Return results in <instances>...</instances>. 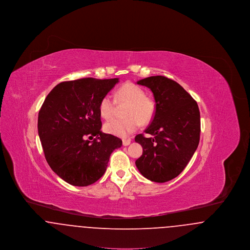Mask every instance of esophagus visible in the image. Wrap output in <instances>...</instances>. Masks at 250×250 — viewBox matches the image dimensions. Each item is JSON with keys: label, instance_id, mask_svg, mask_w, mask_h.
<instances>
[{"label": "esophagus", "instance_id": "1", "mask_svg": "<svg viewBox=\"0 0 250 250\" xmlns=\"http://www.w3.org/2000/svg\"><path fill=\"white\" fill-rule=\"evenodd\" d=\"M131 141L129 139H125V140H123V145L124 146H128L129 144H130Z\"/></svg>", "mask_w": 250, "mask_h": 250}]
</instances>
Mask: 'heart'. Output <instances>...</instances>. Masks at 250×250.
Wrapping results in <instances>:
<instances>
[{
  "mask_svg": "<svg viewBox=\"0 0 250 250\" xmlns=\"http://www.w3.org/2000/svg\"><path fill=\"white\" fill-rule=\"evenodd\" d=\"M114 97L105 95L99 101L98 109L104 119H110L116 111L117 103L127 105L125 110V119H113L104 125V130L108 134L125 138L135 132L140 126L141 122L146 124L150 122L155 113L154 101L145 96L143 88L137 84L125 83L116 90Z\"/></svg>",
  "mask_w": 250,
  "mask_h": 250,
  "instance_id": "1",
  "label": "heart"
}]
</instances>
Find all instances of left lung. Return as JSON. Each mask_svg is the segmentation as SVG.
Here are the masks:
<instances>
[{
    "mask_svg": "<svg viewBox=\"0 0 250 250\" xmlns=\"http://www.w3.org/2000/svg\"><path fill=\"white\" fill-rule=\"evenodd\" d=\"M154 94L155 111L135 142L143 153L136 166L145 178L165 183L177 177L188 164L200 143L201 116L197 102L180 84L164 76H153L138 82Z\"/></svg>",
    "mask_w": 250,
    "mask_h": 250,
    "instance_id": "8db88e82",
    "label": "left lung"
}]
</instances>
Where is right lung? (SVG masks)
Instances as JSON below:
<instances>
[{
    "label": "right lung",
    "mask_w": 250,
    "mask_h": 250,
    "mask_svg": "<svg viewBox=\"0 0 250 250\" xmlns=\"http://www.w3.org/2000/svg\"><path fill=\"white\" fill-rule=\"evenodd\" d=\"M118 83L117 78L61 83L39 110L37 128L46 160L72 186L87 187L101 178L111 153L122 146L119 138L100 130L98 109L100 99Z\"/></svg>",
    "instance_id": "add662e5"
}]
</instances>
